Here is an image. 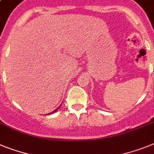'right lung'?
Returning <instances> with one entry per match:
<instances>
[{"instance_id": "right-lung-1", "label": "right lung", "mask_w": 154, "mask_h": 154, "mask_svg": "<svg viewBox=\"0 0 154 154\" xmlns=\"http://www.w3.org/2000/svg\"><path fill=\"white\" fill-rule=\"evenodd\" d=\"M61 105H62V104H61ZM61 105H60V106H59V107H58V108H57V109H55V110H54V111H52V112H51V113H48V114H50V113H55V111H56V110H57V109H59V107H60V106H61Z\"/></svg>"}]
</instances>
